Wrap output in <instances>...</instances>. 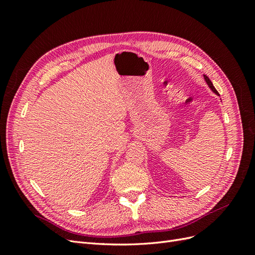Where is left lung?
Segmentation results:
<instances>
[{"label":"left lung","instance_id":"1","mask_svg":"<svg viewBox=\"0 0 255 255\" xmlns=\"http://www.w3.org/2000/svg\"><path fill=\"white\" fill-rule=\"evenodd\" d=\"M204 76V81L206 82V84H207V86L208 87H210L211 88V90L214 92V94H216V95H217V96H219V94H218V91L217 90H216V88L214 87V85H213V83H212V81L210 80V79H208V76L207 75H203Z\"/></svg>","mask_w":255,"mask_h":255}]
</instances>
